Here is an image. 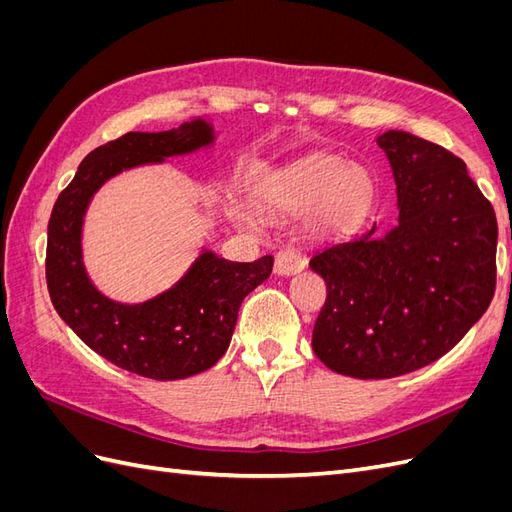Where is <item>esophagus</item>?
<instances>
[{
	"instance_id": "obj_1",
	"label": "esophagus",
	"mask_w": 512,
	"mask_h": 512,
	"mask_svg": "<svg viewBox=\"0 0 512 512\" xmlns=\"http://www.w3.org/2000/svg\"><path fill=\"white\" fill-rule=\"evenodd\" d=\"M305 267V256L294 250V247H284L275 256V273L277 275H292L299 273Z\"/></svg>"
}]
</instances>
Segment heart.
I'll return each instance as SVG.
<instances>
[{
  "label": "heart",
  "instance_id": "heart-1",
  "mask_svg": "<svg viewBox=\"0 0 512 512\" xmlns=\"http://www.w3.org/2000/svg\"><path fill=\"white\" fill-rule=\"evenodd\" d=\"M374 200V181L359 164L329 153H314L288 164L260 190L258 207L269 215H307L309 226L324 235H342L359 224ZM254 226L250 213L241 215Z\"/></svg>",
  "mask_w": 512,
  "mask_h": 512
}]
</instances>
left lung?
I'll return each mask as SVG.
<instances>
[{
  "label": "left lung",
  "instance_id": "1",
  "mask_svg": "<svg viewBox=\"0 0 512 512\" xmlns=\"http://www.w3.org/2000/svg\"><path fill=\"white\" fill-rule=\"evenodd\" d=\"M378 145L397 185V226L331 243L309 260L327 282L312 348L329 369L382 380L451 350L495 292L498 222L461 158L410 132Z\"/></svg>",
  "mask_w": 512,
  "mask_h": 512
}]
</instances>
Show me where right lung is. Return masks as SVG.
Wrapping results in <instances>:
<instances>
[{
	"label": "right lung",
	"mask_w": 512,
	"mask_h": 512,
	"mask_svg": "<svg viewBox=\"0 0 512 512\" xmlns=\"http://www.w3.org/2000/svg\"><path fill=\"white\" fill-rule=\"evenodd\" d=\"M213 143L194 119L166 132H128L94 149L57 196L46 241V286L68 327L113 365L151 380H181L222 359L241 301L267 280L273 256L230 262L203 252L181 280L145 303L111 301L89 282L81 230L91 196L121 170L162 162Z\"/></svg>",
	"instance_id": "right-lung-1"
}]
</instances>
